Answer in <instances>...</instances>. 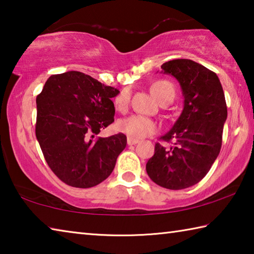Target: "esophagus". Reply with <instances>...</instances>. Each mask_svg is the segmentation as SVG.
Masks as SVG:
<instances>
[{
	"label": "esophagus",
	"instance_id": "34e87169",
	"mask_svg": "<svg viewBox=\"0 0 254 254\" xmlns=\"http://www.w3.org/2000/svg\"><path fill=\"white\" fill-rule=\"evenodd\" d=\"M136 143H139V140L133 139V137L127 136V144L128 145H133V144H136Z\"/></svg>",
	"mask_w": 254,
	"mask_h": 254
}]
</instances>
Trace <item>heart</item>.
Returning a JSON list of instances; mask_svg holds the SVG:
<instances>
[{"label": "heart", "mask_w": 254, "mask_h": 254, "mask_svg": "<svg viewBox=\"0 0 254 254\" xmlns=\"http://www.w3.org/2000/svg\"><path fill=\"white\" fill-rule=\"evenodd\" d=\"M151 92L159 101L165 97H175V88L171 83L167 80L156 81L151 86ZM130 101V92L124 89L115 97L114 104L118 110L123 111L127 109ZM118 128L120 132L128 135L133 139H140L147 135L152 134L157 130V124L151 119L145 118L143 115H131L126 119L120 120L118 122Z\"/></svg>", "instance_id": "obj_1"}]
</instances>
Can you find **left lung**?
<instances>
[{"instance_id":"obj_1","label":"left lung","mask_w":254,"mask_h":254,"mask_svg":"<svg viewBox=\"0 0 254 254\" xmlns=\"http://www.w3.org/2000/svg\"><path fill=\"white\" fill-rule=\"evenodd\" d=\"M163 74L178 80L184 109L174 127L160 139L173 145H154L145 166L152 182L163 188L194 186L208 173L222 147L227 118L224 92L217 75L190 59L162 64Z\"/></svg>"}]
</instances>
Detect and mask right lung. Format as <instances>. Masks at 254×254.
I'll return each instance as SVG.
<instances>
[{
  "label": "right lung",
  "mask_w": 254,
  "mask_h": 254,
  "mask_svg": "<svg viewBox=\"0 0 254 254\" xmlns=\"http://www.w3.org/2000/svg\"><path fill=\"white\" fill-rule=\"evenodd\" d=\"M119 93L80 71L47 79L36 101V136L47 163L62 182L89 188L112 174L127 147V136H95L114 122L112 98Z\"/></svg>",
  "instance_id": "right-lung-1"
}]
</instances>
